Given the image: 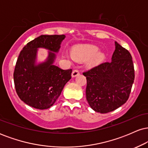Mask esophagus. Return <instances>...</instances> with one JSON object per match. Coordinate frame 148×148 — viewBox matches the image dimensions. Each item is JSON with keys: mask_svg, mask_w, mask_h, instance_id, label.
<instances>
[{"mask_svg": "<svg viewBox=\"0 0 148 148\" xmlns=\"http://www.w3.org/2000/svg\"><path fill=\"white\" fill-rule=\"evenodd\" d=\"M79 75V72L78 70H74L72 73V78L76 77V76H77Z\"/></svg>", "mask_w": 148, "mask_h": 148, "instance_id": "1", "label": "esophagus"}]
</instances>
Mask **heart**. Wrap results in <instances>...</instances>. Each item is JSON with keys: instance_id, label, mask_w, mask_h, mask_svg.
Listing matches in <instances>:
<instances>
[{"instance_id": "b5f03b06", "label": "heart", "mask_w": 148, "mask_h": 148, "mask_svg": "<svg viewBox=\"0 0 148 148\" xmlns=\"http://www.w3.org/2000/svg\"><path fill=\"white\" fill-rule=\"evenodd\" d=\"M73 59L79 62L88 60L87 67L93 68L103 62L105 56L99 51V49L93 45H80L74 47L72 50Z\"/></svg>"}]
</instances>
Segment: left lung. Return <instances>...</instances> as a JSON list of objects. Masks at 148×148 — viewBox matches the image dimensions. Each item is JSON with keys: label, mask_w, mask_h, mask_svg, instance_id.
<instances>
[{"label": "left lung", "mask_w": 148, "mask_h": 148, "mask_svg": "<svg viewBox=\"0 0 148 148\" xmlns=\"http://www.w3.org/2000/svg\"><path fill=\"white\" fill-rule=\"evenodd\" d=\"M115 47L111 62L84 73L87 79L86 99L97 113H108L123 105L130 97L134 81L130 53L117 42Z\"/></svg>", "instance_id": "1"}]
</instances>
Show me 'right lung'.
I'll return each instance as SVG.
<instances>
[{"instance_id": "add662e5", "label": "right lung", "mask_w": 148, "mask_h": 148, "mask_svg": "<svg viewBox=\"0 0 148 148\" xmlns=\"http://www.w3.org/2000/svg\"><path fill=\"white\" fill-rule=\"evenodd\" d=\"M65 35H42L28 42L18 56L14 72L16 93L28 106L44 110L51 108L71 79L72 69L54 64ZM39 48L48 50L47 58L39 62Z\"/></svg>"}]
</instances>
